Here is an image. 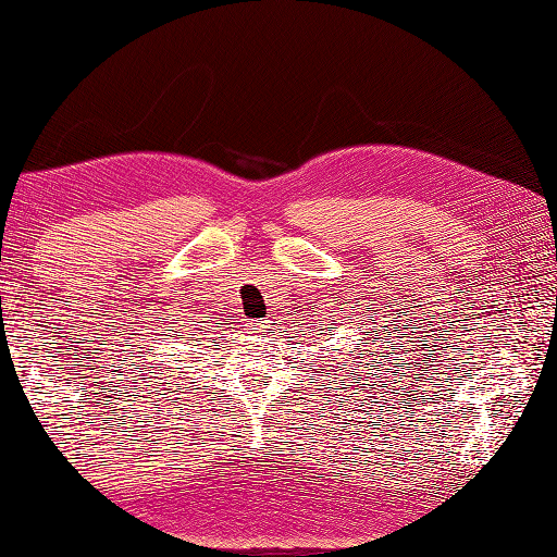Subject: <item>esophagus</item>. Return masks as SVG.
I'll return each mask as SVG.
<instances>
[{"mask_svg":"<svg viewBox=\"0 0 557 557\" xmlns=\"http://www.w3.org/2000/svg\"><path fill=\"white\" fill-rule=\"evenodd\" d=\"M249 330H255V334H259V337H267L269 322H267V320H255V322L249 324Z\"/></svg>","mask_w":557,"mask_h":557,"instance_id":"obj_1","label":"esophagus"}]
</instances>
